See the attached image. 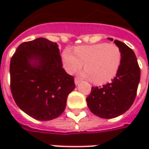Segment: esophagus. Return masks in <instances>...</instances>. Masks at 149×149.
<instances>
[{"label": "esophagus", "mask_w": 149, "mask_h": 149, "mask_svg": "<svg viewBox=\"0 0 149 149\" xmlns=\"http://www.w3.org/2000/svg\"><path fill=\"white\" fill-rule=\"evenodd\" d=\"M79 83H80V80H79V79H77V78H76V79H74V84H75L76 85L79 84Z\"/></svg>", "instance_id": "34e87169"}]
</instances>
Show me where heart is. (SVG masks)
I'll list each match as a JSON object with an SVG mask.
<instances>
[{
  "instance_id": "1",
  "label": "heart",
  "mask_w": 149,
  "mask_h": 149,
  "mask_svg": "<svg viewBox=\"0 0 149 149\" xmlns=\"http://www.w3.org/2000/svg\"><path fill=\"white\" fill-rule=\"evenodd\" d=\"M73 50L66 48L62 52V62L66 71L73 74L84 65L82 77L93 79L97 84L108 83L117 75L122 55L117 45L98 43L76 46Z\"/></svg>"
}]
</instances>
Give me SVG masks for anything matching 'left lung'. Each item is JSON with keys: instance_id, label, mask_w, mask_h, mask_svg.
<instances>
[{"instance_id": "left-lung-1", "label": "left lung", "mask_w": 149, "mask_h": 149, "mask_svg": "<svg viewBox=\"0 0 149 149\" xmlns=\"http://www.w3.org/2000/svg\"><path fill=\"white\" fill-rule=\"evenodd\" d=\"M109 40H113L112 38ZM122 60L117 75L102 87H92L86 101L89 110L103 118H116L132 106L140 80V69L134 52L125 44L115 40Z\"/></svg>"}]
</instances>
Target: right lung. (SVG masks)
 Here are the masks:
<instances>
[{
    "label": "right lung",
    "mask_w": 149,
    "mask_h": 149,
    "mask_svg": "<svg viewBox=\"0 0 149 149\" xmlns=\"http://www.w3.org/2000/svg\"><path fill=\"white\" fill-rule=\"evenodd\" d=\"M57 43L37 38L20 44L10 59V90L22 111L47 121L64 112L74 79L62 68Z\"/></svg>",
    "instance_id": "obj_1"
}]
</instances>
